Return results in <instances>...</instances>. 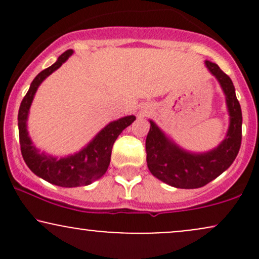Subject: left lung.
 <instances>
[{
    "label": "left lung",
    "mask_w": 259,
    "mask_h": 259,
    "mask_svg": "<svg viewBox=\"0 0 259 259\" xmlns=\"http://www.w3.org/2000/svg\"><path fill=\"white\" fill-rule=\"evenodd\" d=\"M207 69L218 80L227 101L229 127L218 146L207 152L184 150L150 120L146 138L147 167L153 177L178 189H197L207 185L233 164L242 138V113L233 81L215 63L204 62Z\"/></svg>",
    "instance_id": "obj_1"
}]
</instances>
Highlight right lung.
I'll list each match as a JSON object with an SVG mask.
<instances>
[{"mask_svg": "<svg viewBox=\"0 0 259 259\" xmlns=\"http://www.w3.org/2000/svg\"><path fill=\"white\" fill-rule=\"evenodd\" d=\"M72 55L73 50H68L59 56L51 67L37 74L20 103L19 113H18L20 151L26 165L38 178L62 187L90 185L91 183L103 177L111 162L113 144L120 133L136 119L135 115H126L111 121L79 152L69 154L67 157L58 158L51 154L40 152V150L31 141L28 133L26 121L29 117V109L41 82L55 70H57Z\"/></svg>", "mask_w": 259, "mask_h": 259, "instance_id": "1", "label": "right lung"}]
</instances>
